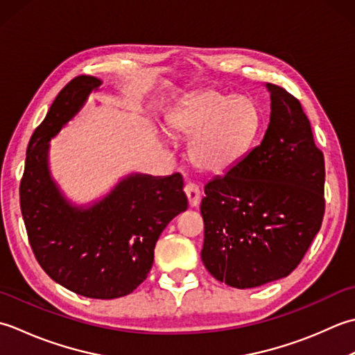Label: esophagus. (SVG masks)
Returning a JSON list of instances; mask_svg holds the SVG:
<instances>
[{
    "mask_svg": "<svg viewBox=\"0 0 355 355\" xmlns=\"http://www.w3.org/2000/svg\"><path fill=\"white\" fill-rule=\"evenodd\" d=\"M184 191L187 194L188 198V204H190V207H198L199 202H200V190L198 188V185L194 184H187Z\"/></svg>",
    "mask_w": 355,
    "mask_h": 355,
    "instance_id": "1",
    "label": "esophagus"
}]
</instances>
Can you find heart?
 Masks as SVG:
<instances>
[{
	"label": "heart",
	"instance_id": "b5f03b06",
	"mask_svg": "<svg viewBox=\"0 0 355 355\" xmlns=\"http://www.w3.org/2000/svg\"><path fill=\"white\" fill-rule=\"evenodd\" d=\"M263 127V110L251 96L205 90L187 99L168 116L170 132L188 142L194 168L222 175L241 164Z\"/></svg>",
	"mask_w": 355,
	"mask_h": 355
}]
</instances>
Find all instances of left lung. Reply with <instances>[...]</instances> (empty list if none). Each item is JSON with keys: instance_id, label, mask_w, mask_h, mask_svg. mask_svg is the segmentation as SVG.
Wrapping results in <instances>:
<instances>
[{"instance_id": "obj_1", "label": "left lung", "mask_w": 355, "mask_h": 355, "mask_svg": "<svg viewBox=\"0 0 355 355\" xmlns=\"http://www.w3.org/2000/svg\"><path fill=\"white\" fill-rule=\"evenodd\" d=\"M270 92L262 142L205 185L202 262L214 279L247 289L289 276L319 233L324 213V159L300 103Z\"/></svg>"}]
</instances>
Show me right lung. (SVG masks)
Wrapping results in <instances>:
<instances>
[{
	"label": "right lung",
	"mask_w": 355,
	"mask_h": 355,
	"mask_svg": "<svg viewBox=\"0 0 355 355\" xmlns=\"http://www.w3.org/2000/svg\"><path fill=\"white\" fill-rule=\"evenodd\" d=\"M101 85L95 76H78L56 96L28 142L19 202L42 270L70 291L107 300L133 293L147 279L159 236L188 200L179 173H130L89 204L64 194L50 170V141Z\"/></svg>",
	"instance_id": "add662e5"
}]
</instances>
